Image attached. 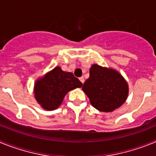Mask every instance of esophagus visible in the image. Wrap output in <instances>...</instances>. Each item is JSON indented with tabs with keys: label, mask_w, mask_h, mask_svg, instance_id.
I'll return each mask as SVG.
<instances>
[{
	"label": "esophagus",
	"mask_w": 156,
	"mask_h": 156,
	"mask_svg": "<svg viewBox=\"0 0 156 156\" xmlns=\"http://www.w3.org/2000/svg\"><path fill=\"white\" fill-rule=\"evenodd\" d=\"M80 80L81 83H82L83 84V83H84V78H83V76L80 77Z\"/></svg>",
	"instance_id": "34e87169"
}]
</instances>
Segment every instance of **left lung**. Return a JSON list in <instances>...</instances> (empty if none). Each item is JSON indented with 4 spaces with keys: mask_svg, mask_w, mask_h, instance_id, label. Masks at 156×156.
<instances>
[{
    "mask_svg": "<svg viewBox=\"0 0 156 156\" xmlns=\"http://www.w3.org/2000/svg\"><path fill=\"white\" fill-rule=\"evenodd\" d=\"M82 89L90 99L91 105L105 112L122 106L129 94L127 82L119 72L98 64L91 66L90 76Z\"/></svg>",
    "mask_w": 156,
    "mask_h": 156,
    "instance_id": "left-lung-1",
    "label": "left lung"
}]
</instances>
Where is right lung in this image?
I'll use <instances>...</instances> for the list:
<instances>
[{"mask_svg": "<svg viewBox=\"0 0 156 156\" xmlns=\"http://www.w3.org/2000/svg\"><path fill=\"white\" fill-rule=\"evenodd\" d=\"M82 86V83L72 73L56 66L36 80L34 93L37 103L44 109L52 111L61 105L69 91Z\"/></svg>", "mask_w": 156, "mask_h": 156, "instance_id": "1", "label": "right lung"}]
</instances>
